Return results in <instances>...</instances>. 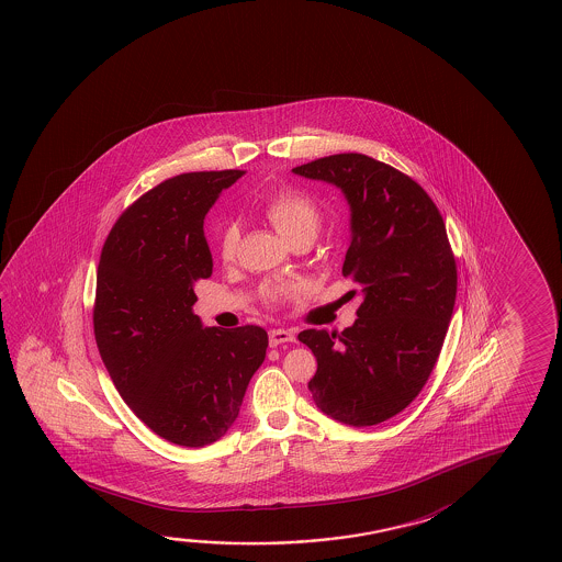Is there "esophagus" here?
<instances>
[{
    "instance_id": "1",
    "label": "esophagus",
    "mask_w": 562,
    "mask_h": 562,
    "mask_svg": "<svg viewBox=\"0 0 562 562\" xmlns=\"http://www.w3.org/2000/svg\"><path fill=\"white\" fill-rule=\"evenodd\" d=\"M292 340H295V335L290 329H272V331L268 333L270 347H278L282 342H292Z\"/></svg>"
}]
</instances>
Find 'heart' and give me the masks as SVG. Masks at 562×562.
<instances>
[{
	"label": "heart",
	"mask_w": 562,
	"mask_h": 562,
	"mask_svg": "<svg viewBox=\"0 0 562 562\" xmlns=\"http://www.w3.org/2000/svg\"><path fill=\"white\" fill-rule=\"evenodd\" d=\"M268 222L277 227L278 233L284 239L292 240L302 235H315L319 227V207L313 202L310 195L297 192V190H284L272 195L265 205ZM239 243V229L235 223H227L220 235V249L223 258H231L235 255ZM295 294V288H280L272 300L274 302H285L288 297Z\"/></svg>",
	"instance_id": "obj_1"
}]
</instances>
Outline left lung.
<instances>
[{
    "instance_id": "1",
    "label": "left lung",
    "mask_w": 562,
    "mask_h": 562,
    "mask_svg": "<svg viewBox=\"0 0 562 562\" xmlns=\"http://www.w3.org/2000/svg\"><path fill=\"white\" fill-rule=\"evenodd\" d=\"M292 172L345 195L350 245L342 277L360 285L352 327L297 335L317 359L307 387L339 424H382L422 392L451 322L457 265L441 213L409 176L359 153L317 158Z\"/></svg>"
}]
</instances>
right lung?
<instances>
[{"instance_id":"1","label":"right lung","mask_w":562,"mask_h":562,"mask_svg":"<svg viewBox=\"0 0 562 562\" xmlns=\"http://www.w3.org/2000/svg\"><path fill=\"white\" fill-rule=\"evenodd\" d=\"M243 175L190 172L153 188L113 225L98 267L93 333L103 364L133 414L182 447L229 431L267 357L262 327H203L192 310L193 284L213 270L203 220Z\"/></svg>"}]
</instances>
